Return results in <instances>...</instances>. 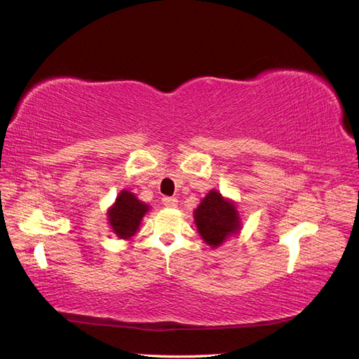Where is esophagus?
Instances as JSON below:
<instances>
[{
    "label": "esophagus",
    "instance_id": "1",
    "mask_svg": "<svg viewBox=\"0 0 359 359\" xmlns=\"http://www.w3.org/2000/svg\"><path fill=\"white\" fill-rule=\"evenodd\" d=\"M162 202H163V205H165L166 208H175V207H177V199H175V197H163Z\"/></svg>",
    "mask_w": 359,
    "mask_h": 359
}]
</instances>
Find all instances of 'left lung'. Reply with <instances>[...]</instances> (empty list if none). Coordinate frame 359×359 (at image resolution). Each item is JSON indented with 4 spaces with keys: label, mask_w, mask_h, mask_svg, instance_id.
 <instances>
[{
    "label": "left lung",
    "mask_w": 359,
    "mask_h": 359,
    "mask_svg": "<svg viewBox=\"0 0 359 359\" xmlns=\"http://www.w3.org/2000/svg\"><path fill=\"white\" fill-rule=\"evenodd\" d=\"M193 215L197 231L211 248L220 247L231 236L241 233L242 219L238 205L224 197L217 189H211L203 197Z\"/></svg>",
    "instance_id": "obj_1"
}]
</instances>
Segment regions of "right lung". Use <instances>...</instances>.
Segmentation results:
<instances>
[{
  "mask_svg": "<svg viewBox=\"0 0 359 359\" xmlns=\"http://www.w3.org/2000/svg\"><path fill=\"white\" fill-rule=\"evenodd\" d=\"M148 211V203L137 199L128 189H121L116 197V202L106 211V215H108V224L112 233L118 239L131 241L139 231L142 219Z\"/></svg>",
  "mask_w": 359,
  "mask_h": 359,
  "instance_id": "add662e5",
  "label": "right lung"
}]
</instances>
